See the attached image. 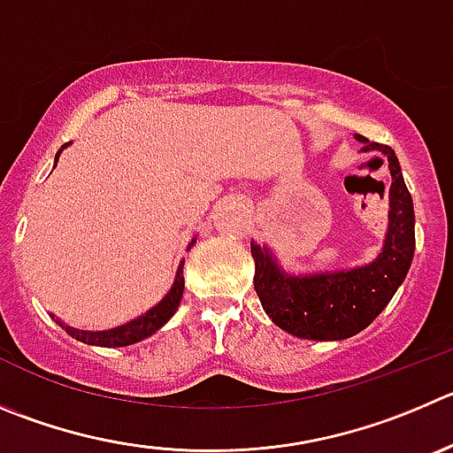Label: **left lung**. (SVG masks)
Masks as SVG:
<instances>
[{"label":"left lung","instance_id":"obj_1","mask_svg":"<svg viewBox=\"0 0 453 453\" xmlns=\"http://www.w3.org/2000/svg\"><path fill=\"white\" fill-rule=\"evenodd\" d=\"M363 150H378L389 162V226L373 262L349 271L291 275L273 253L251 242L253 287L266 316L287 334L304 340H344L367 329L389 304L411 266L416 234L413 202L394 149L367 137Z\"/></svg>","mask_w":453,"mask_h":453}]
</instances>
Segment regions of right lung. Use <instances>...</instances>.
<instances>
[{"label":"right lung","instance_id":"add662e5","mask_svg":"<svg viewBox=\"0 0 453 453\" xmlns=\"http://www.w3.org/2000/svg\"><path fill=\"white\" fill-rule=\"evenodd\" d=\"M66 146L68 144H64L62 149L58 150V155H55V162H58L59 153H62ZM193 244H196V240H191L188 249H191ZM182 269H184V260L180 262L178 271H175L173 287L169 288V294L159 300L153 309H149V311L142 313V316H137L135 320L127 322V325H119V326H115V329H109V331H81V329H73V326L64 325L62 320H58V322L64 326V329H66L68 335H73V338L80 340V342L95 344V347H127V344L140 342V340L149 338V335H153L155 331L162 329V326H165L166 322L173 318V313L178 311L180 300H182V294H184Z\"/></svg>","mask_w":453,"mask_h":453}]
</instances>
